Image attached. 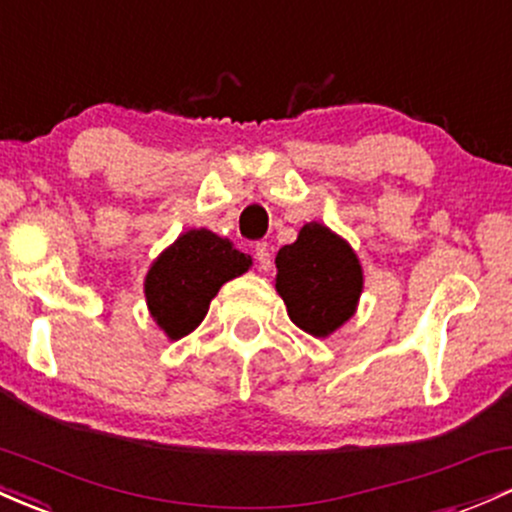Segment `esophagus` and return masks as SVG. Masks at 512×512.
Masks as SVG:
<instances>
[{
    "label": "esophagus",
    "instance_id": "34e87169",
    "mask_svg": "<svg viewBox=\"0 0 512 512\" xmlns=\"http://www.w3.org/2000/svg\"><path fill=\"white\" fill-rule=\"evenodd\" d=\"M255 260H257V267H260L262 272H267V269L272 267V252H269L267 243L255 245Z\"/></svg>",
    "mask_w": 512,
    "mask_h": 512
}]
</instances>
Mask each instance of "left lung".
<instances>
[{
  "label": "left lung",
  "mask_w": 512,
  "mask_h": 512,
  "mask_svg": "<svg viewBox=\"0 0 512 512\" xmlns=\"http://www.w3.org/2000/svg\"><path fill=\"white\" fill-rule=\"evenodd\" d=\"M274 284L289 318L313 338H325L355 313L362 267L345 240L320 223H308L296 243L277 252Z\"/></svg>",
  "instance_id": "left-lung-1"
}]
</instances>
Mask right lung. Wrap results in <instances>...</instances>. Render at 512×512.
I'll return each mask as SVG.
<instances>
[{"instance_id":"right-lung-1","label":"right lung","mask_w":512,"mask_h":512,"mask_svg":"<svg viewBox=\"0 0 512 512\" xmlns=\"http://www.w3.org/2000/svg\"><path fill=\"white\" fill-rule=\"evenodd\" d=\"M252 265L250 255L235 250L211 230H189L167 247L145 277V299L162 330L172 340L192 333L209 311L223 284Z\"/></svg>"}]
</instances>
